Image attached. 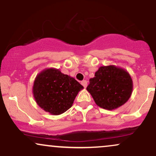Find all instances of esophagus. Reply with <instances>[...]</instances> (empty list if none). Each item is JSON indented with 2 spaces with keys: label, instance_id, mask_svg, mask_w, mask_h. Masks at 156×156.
I'll return each mask as SVG.
<instances>
[{
  "label": "esophagus",
  "instance_id": "obj_1",
  "mask_svg": "<svg viewBox=\"0 0 156 156\" xmlns=\"http://www.w3.org/2000/svg\"><path fill=\"white\" fill-rule=\"evenodd\" d=\"M81 84L84 88H86L87 87V80H83V81H81Z\"/></svg>",
  "mask_w": 156,
  "mask_h": 156
}]
</instances>
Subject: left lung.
Wrapping results in <instances>:
<instances>
[{
	"label": "left lung",
	"mask_w": 156,
	"mask_h": 156,
	"mask_svg": "<svg viewBox=\"0 0 156 156\" xmlns=\"http://www.w3.org/2000/svg\"><path fill=\"white\" fill-rule=\"evenodd\" d=\"M87 90L97 105L114 110L129 100L133 91V80L127 70L114 65L99 67L94 78L89 79Z\"/></svg>",
	"instance_id": "8db88e82"
}]
</instances>
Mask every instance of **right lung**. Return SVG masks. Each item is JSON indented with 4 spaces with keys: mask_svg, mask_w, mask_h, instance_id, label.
Listing matches in <instances>:
<instances>
[{
    "mask_svg": "<svg viewBox=\"0 0 156 156\" xmlns=\"http://www.w3.org/2000/svg\"><path fill=\"white\" fill-rule=\"evenodd\" d=\"M83 89L73 77L58 69L47 68L36 77L32 91L41 108L53 115H59L71 108L77 94Z\"/></svg>",
    "mask_w": 156,
    "mask_h": 156,
    "instance_id": "1",
    "label": "right lung"
}]
</instances>
